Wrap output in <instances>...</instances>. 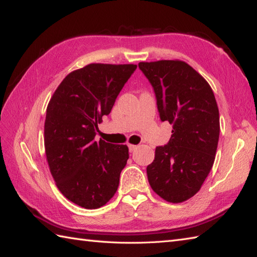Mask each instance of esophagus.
<instances>
[{
  "instance_id": "34e87169",
  "label": "esophagus",
  "mask_w": 257,
  "mask_h": 257,
  "mask_svg": "<svg viewBox=\"0 0 257 257\" xmlns=\"http://www.w3.org/2000/svg\"><path fill=\"white\" fill-rule=\"evenodd\" d=\"M128 148L130 152H134L136 149L138 148V146H135V145H128Z\"/></svg>"
}]
</instances>
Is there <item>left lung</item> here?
<instances>
[{
    "label": "left lung",
    "mask_w": 257,
    "mask_h": 257,
    "mask_svg": "<svg viewBox=\"0 0 257 257\" xmlns=\"http://www.w3.org/2000/svg\"><path fill=\"white\" fill-rule=\"evenodd\" d=\"M154 88L161 121L173 124L171 138L156 148L147 167L152 190L172 203L198 192L210 173L220 136V114L207 81L187 63H139Z\"/></svg>",
    "instance_id": "obj_1"
}]
</instances>
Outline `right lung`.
Listing matches in <instances>:
<instances>
[{
    "label": "right lung",
    "instance_id": "add662e5",
    "mask_svg": "<svg viewBox=\"0 0 257 257\" xmlns=\"http://www.w3.org/2000/svg\"><path fill=\"white\" fill-rule=\"evenodd\" d=\"M136 68L89 64L74 70L47 106L44 143L51 173L59 191L85 209L105 205L118 189L128 147L95 141V136Z\"/></svg>",
    "mask_w": 257,
    "mask_h": 257
}]
</instances>
